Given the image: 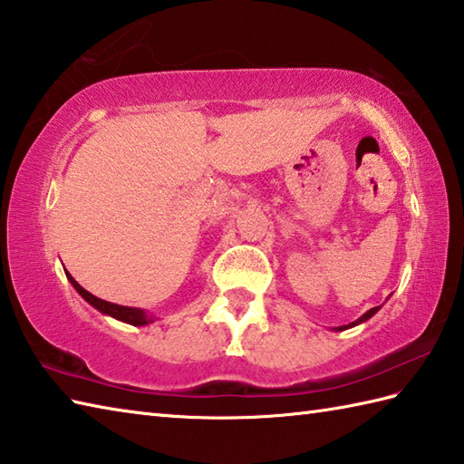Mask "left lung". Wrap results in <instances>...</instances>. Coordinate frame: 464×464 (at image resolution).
Returning a JSON list of instances; mask_svg holds the SVG:
<instances>
[{"label": "left lung", "mask_w": 464, "mask_h": 464, "mask_svg": "<svg viewBox=\"0 0 464 464\" xmlns=\"http://www.w3.org/2000/svg\"><path fill=\"white\" fill-rule=\"evenodd\" d=\"M381 307H372L371 311H367L362 314V317H359L357 321H353V323H349V324H343V327H337L334 331H344V329H351V327H354V324H361V323H364V321H369L374 313H377Z\"/></svg>", "instance_id": "8db88e82"}]
</instances>
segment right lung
Masks as SVG:
<instances>
[{
    "mask_svg": "<svg viewBox=\"0 0 464 464\" xmlns=\"http://www.w3.org/2000/svg\"><path fill=\"white\" fill-rule=\"evenodd\" d=\"M65 275H67V279H69V283L73 285L75 287V291L82 295V297L90 303V304H93V307L97 309V311H102L103 314H110V317H113V319H117V321H123V323H130V324H135V327H141V324H150V323H153V317L151 314H147L143 309H137V307H123V304H115V303H110V301H103V299H100V297H95V295H92L90 291H85L80 283H77L72 275H69L67 271H65Z\"/></svg>",
    "mask_w": 464,
    "mask_h": 464,
    "instance_id": "obj_1",
    "label": "right lung"
}]
</instances>
